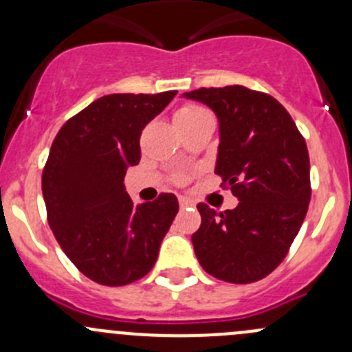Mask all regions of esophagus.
Segmentation results:
<instances>
[{
    "instance_id": "esophagus-1",
    "label": "esophagus",
    "mask_w": 352,
    "mask_h": 352,
    "mask_svg": "<svg viewBox=\"0 0 352 352\" xmlns=\"http://www.w3.org/2000/svg\"><path fill=\"white\" fill-rule=\"evenodd\" d=\"M179 204L180 208H189V206H192V201H190L189 197H179Z\"/></svg>"
}]
</instances>
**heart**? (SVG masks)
Returning a JSON list of instances; mask_svg holds the SVG:
<instances>
[{"instance_id": "obj_1", "label": "heart", "mask_w": 352, "mask_h": 352, "mask_svg": "<svg viewBox=\"0 0 352 352\" xmlns=\"http://www.w3.org/2000/svg\"><path fill=\"white\" fill-rule=\"evenodd\" d=\"M202 116H208L204 109L197 107V105H184L175 112V122H189V120L199 119Z\"/></svg>"}]
</instances>
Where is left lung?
<instances>
[{
    "label": "left lung",
    "instance_id": "8db88e82",
    "mask_svg": "<svg viewBox=\"0 0 352 352\" xmlns=\"http://www.w3.org/2000/svg\"><path fill=\"white\" fill-rule=\"evenodd\" d=\"M182 97L208 105L218 117L214 173L239 199L225 212L197 204L202 221L192 245L199 264L221 281H258L281 264L307 216V143L287 110L262 91L233 85Z\"/></svg>",
    "mask_w": 352,
    "mask_h": 352
}]
</instances>
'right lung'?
<instances>
[{"instance_id":"1","label":"right lung","mask_w":352,"mask_h":352,"mask_svg":"<svg viewBox=\"0 0 352 352\" xmlns=\"http://www.w3.org/2000/svg\"><path fill=\"white\" fill-rule=\"evenodd\" d=\"M175 95H105L71 117L49 151L42 172L49 226L67 258L98 285L146 276L179 211L173 194L134 206L124 186L141 160V131Z\"/></svg>"}]
</instances>
